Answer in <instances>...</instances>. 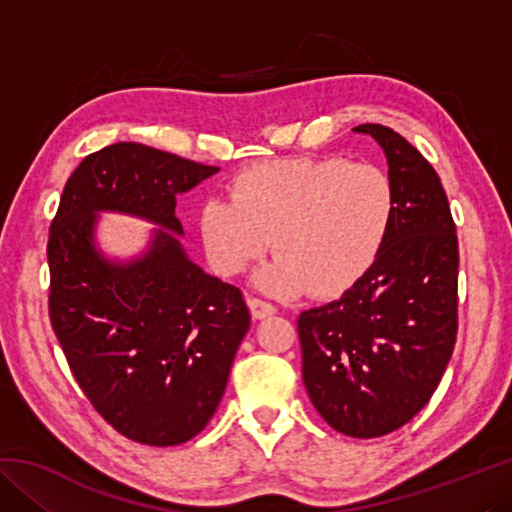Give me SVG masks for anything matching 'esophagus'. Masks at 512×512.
Wrapping results in <instances>:
<instances>
[{"label":"esophagus","instance_id":"obj_1","mask_svg":"<svg viewBox=\"0 0 512 512\" xmlns=\"http://www.w3.org/2000/svg\"><path fill=\"white\" fill-rule=\"evenodd\" d=\"M248 309H250V314H253L255 320H262V318L273 316L275 311H277L271 305V302H264V300H259V298H248Z\"/></svg>","mask_w":512,"mask_h":512}]
</instances>
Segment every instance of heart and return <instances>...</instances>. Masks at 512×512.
Here are the masks:
<instances>
[{"instance_id": "b5f03b06", "label": "heart", "mask_w": 512, "mask_h": 512, "mask_svg": "<svg viewBox=\"0 0 512 512\" xmlns=\"http://www.w3.org/2000/svg\"><path fill=\"white\" fill-rule=\"evenodd\" d=\"M395 216V187L377 164L345 158L268 160L237 173L230 198H207L198 237L207 264L235 277L268 248L257 289L339 296L375 262Z\"/></svg>"}]
</instances>
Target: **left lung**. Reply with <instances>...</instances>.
Segmentation results:
<instances>
[{
	"instance_id": "8db88e82",
	"label": "left lung",
	"mask_w": 512,
	"mask_h": 512,
	"mask_svg": "<svg viewBox=\"0 0 512 512\" xmlns=\"http://www.w3.org/2000/svg\"><path fill=\"white\" fill-rule=\"evenodd\" d=\"M388 162L395 216L375 262L339 300L302 311V379L329 427L379 438L431 400L456 343L458 241L438 173L400 133L363 124Z\"/></svg>"
}]
</instances>
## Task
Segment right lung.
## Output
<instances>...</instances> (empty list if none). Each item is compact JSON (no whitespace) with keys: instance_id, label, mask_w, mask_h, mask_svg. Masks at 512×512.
I'll return each mask as SVG.
<instances>
[{"instance_id":"1","label":"right lung","mask_w":512,"mask_h":512,"mask_svg":"<svg viewBox=\"0 0 512 512\" xmlns=\"http://www.w3.org/2000/svg\"><path fill=\"white\" fill-rule=\"evenodd\" d=\"M219 173L137 142L85 158L49 230V318L83 393L121 436L192 440L219 406L250 314L237 287L205 273L180 237L176 198ZM101 213L156 225L137 256L110 258Z\"/></svg>"}]
</instances>
